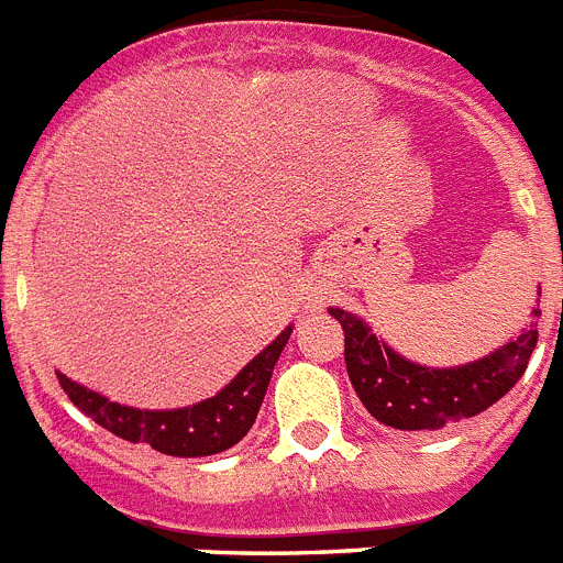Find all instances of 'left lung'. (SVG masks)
Masks as SVG:
<instances>
[{
  "mask_svg": "<svg viewBox=\"0 0 563 563\" xmlns=\"http://www.w3.org/2000/svg\"><path fill=\"white\" fill-rule=\"evenodd\" d=\"M330 316L343 327V357L355 395L377 422L397 431H440L490 409L525 375L539 341L530 324L479 361L434 369L391 350L355 312L330 307ZM530 316L539 318L541 310L533 307Z\"/></svg>",
  "mask_w": 563,
  "mask_h": 563,
  "instance_id": "obj_1",
  "label": "left lung"
}]
</instances>
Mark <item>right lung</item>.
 Here are the masks:
<instances>
[{
    "label": "right lung",
    "instance_id": "obj_1",
    "mask_svg": "<svg viewBox=\"0 0 563 563\" xmlns=\"http://www.w3.org/2000/svg\"><path fill=\"white\" fill-rule=\"evenodd\" d=\"M290 332L292 324L285 327L282 335L273 338L225 389H220L208 400L183 406V409L148 411L121 406V402H112L109 397L87 389L81 383L69 380L62 372H56V377L69 400L76 402L84 415L92 417L98 426L112 431L114 437L152 445L154 451L168 456H211L233 449L251 431L258 409H262V400H265L273 366L285 350V343L290 341Z\"/></svg>",
    "mask_w": 563,
    "mask_h": 563
}]
</instances>
